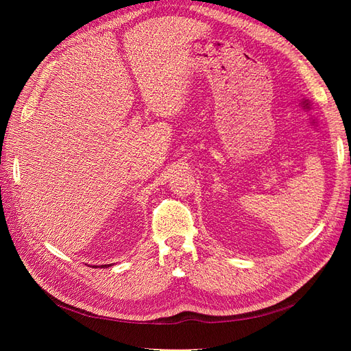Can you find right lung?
Here are the masks:
<instances>
[{"label":"right lung","mask_w":351,"mask_h":351,"mask_svg":"<svg viewBox=\"0 0 351 351\" xmlns=\"http://www.w3.org/2000/svg\"><path fill=\"white\" fill-rule=\"evenodd\" d=\"M105 267H107V265H105Z\"/></svg>","instance_id":"right-lung-1"}]
</instances>
